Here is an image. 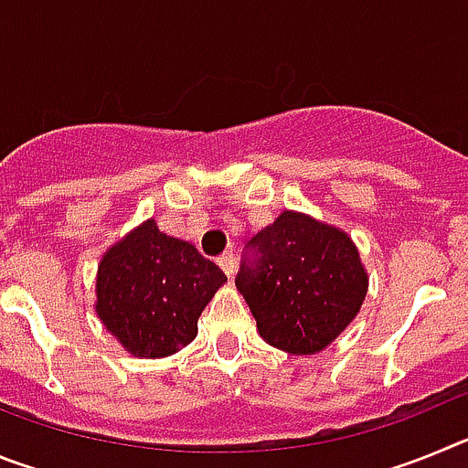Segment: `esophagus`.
Returning <instances> with one entry per match:
<instances>
[{
	"instance_id": "esophagus-1",
	"label": "esophagus",
	"mask_w": 468,
	"mask_h": 468,
	"mask_svg": "<svg viewBox=\"0 0 468 468\" xmlns=\"http://www.w3.org/2000/svg\"><path fill=\"white\" fill-rule=\"evenodd\" d=\"M218 264H220V270L225 271L227 276H234V270H237V260H234V255L231 253H222L220 258H218Z\"/></svg>"
}]
</instances>
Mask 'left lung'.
Returning a JSON list of instances; mask_svg holds the SVG:
<instances>
[{"label": "left lung", "mask_w": 468, "mask_h": 468, "mask_svg": "<svg viewBox=\"0 0 468 468\" xmlns=\"http://www.w3.org/2000/svg\"><path fill=\"white\" fill-rule=\"evenodd\" d=\"M246 248L253 258L241 262L237 288L267 345L318 354L356 318L367 274L342 229L283 210Z\"/></svg>", "instance_id": "obj_1"}]
</instances>
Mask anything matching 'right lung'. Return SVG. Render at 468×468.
Listing matches in <instances>:
<instances>
[{
    "mask_svg": "<svg viewBox=\"0 0 468 468\" xmlns=\"http://www.w3.org/2000/svg\"><path fill=\"white\" fill-rule=\"evenodd\" d=\"M227 281L192 243L143 222L102 255L95 312L126 351L164 358L197 337V321Z\"/></svg>",
    "mask_w": 468,
    "mask_h": 468,
    "instance_id": "right-lung-1",
    "label": "right lung"
}]
</instances>
